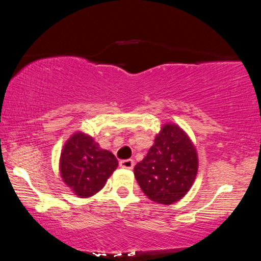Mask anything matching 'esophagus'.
Listing matches in <instances>:
<instances>
[{"label":"esophagus","instance_id":"1","mask_svg":"<svg viewBox=\"0 0 261 261\" xmlns=\"http://www.w3.org/2000/svg\"><path fill=\"white\" fill-rule=\"evenodd\" d=\"M120 166L122 169H127V170H132L134 167V160L133 159H126V160H121L120 162Z\"/></svg>","mask_w":261,"mask_h":261}]
</instances>
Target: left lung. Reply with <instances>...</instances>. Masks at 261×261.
I'll return each mask as SVG.
<instances>
[{"label":"left lung","mask_w":261,"mask_h":261,"mask_svg":"<svg viewBox=\"0 0 261 261\" xmlns=\"http://www.w3.org/2000/svg\"><path fill=\"white\" fill-rule=\"evenodd\" d=\"M198 171L197 149L187 132L165 123L147 155L134 167L139 187L151 201L170 205L190 190Z\"/></svg>","instance_id":"1"}]
</instances>
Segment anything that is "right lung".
I'll list each match as a JSON object with an SVG mask.
<instances>
[{"label":"right lung","mask_w":261,"mask_h":261,"mask_svg":"<svg viewBox=\"0 0 261 261\" xmlns=\"http://www.w3.org/2000/svg\"><path fill=\"white\" fill-rule=\"evenodd\" d=\"M119 162L90 135L78 130L65 141L59 158L60 177L77 197L88 198L105 187Z\"/></svg>","instance_id":"obj_1"}]
</instances>
